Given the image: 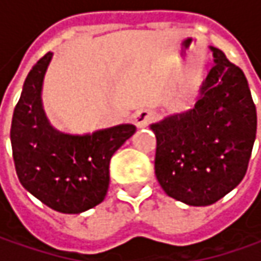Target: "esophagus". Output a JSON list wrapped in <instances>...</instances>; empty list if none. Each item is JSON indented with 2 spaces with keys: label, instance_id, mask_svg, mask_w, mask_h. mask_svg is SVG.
<instances>
[{
  "label": "esophagus",
  "instance_id": "34e87169",
  "mask_svg": "<svg viewBox=\"0 0 261 261\" xmlns=\"http://www.w3.org/2000/svg\"><path fill=\"white\" fill-rule=\"evenodd\" d=\"M151 120H153V113L150 110H146V108L137 110L136 113L133 114V121L136 124V127H139V128L146 127Z\"/></svg>",
  "mask_w": 261,
  "mask_h": 261
}]
</instances>
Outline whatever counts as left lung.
<instances>
[{
    "label": "left lung",
    "mask_w": 261,
    "mask_h": 261,
    "mask_svg": "<svg viewBox=\"0 0 261 261\" xmlns=\"http://www.w3.org/2000/svg\"><path fill=\"white\" fill-rule=\"evenodd\" d=\"M211 49L214 65L195 107L150 127L158 141L159 184L170 198L193 206L220 201L243 180L257 131L256 105L243 70Z\"/></svg>",
    "instance_id": "left-lung-1"
}]
</instances>
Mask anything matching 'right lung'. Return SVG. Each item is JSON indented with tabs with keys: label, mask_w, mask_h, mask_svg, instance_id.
I'll list each match as a JSON object with an SVG mask.
<instances>
[{
	"label": "right lung",
	"mask_w": 261,
	"mask_h": 261,
	"mask_svg": "<svg viewBox=\"0 0 261 261\" xmlns=\"http://www.w3.org/2000/svg\"><path fill=\"white\" fill-rule=\"evenodd\" d=\"M50 59L49 51L33 66L14 108V165L21 185L39 201L58 212L79 214L103 201L110 160L136 127L122 124L86 136L55 130L41 107V84Z\"/></svg>",
	"instance_id": "right-lung-1"
}]
</instances>
